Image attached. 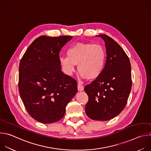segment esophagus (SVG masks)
I'll use <instances>...</instances> for the list:
<instances>
[{
    "label": "esophagus",
    "instance_id": "1",
    "mask_svg": "<svg viewBox=\"0 0 151 151\" xmlns=\"http://www.w3.org/2000/svg\"><path fill=\"white\" fill-rule=\"evenodd\" d=\"M83 89H84V87H83V85H82L80 84V83H78V91H82L83 90Z\"/></svg>",
    "mask_w": 151,
    "mask_h": 151
}]
</instances>
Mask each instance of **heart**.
I'll use <instances>...</instances> for the list:
<instances>
[{
    "instance_id": "obj_1",
    "label": "heart",
    "mask_w": 151,
    "mask_h": 151,
    "mask_svg": "<svg viewBox=\"0 0 151 151\" xmlns=\"http://www.w3.org/2000/svg\"><path fill=\"white\" fill-rule=\"evenodd\" d=\"M67 55L61 57L59 62L63 72L71 75L75 65L81 75L88 80L98 78L101 73L106 61V50L100 44L76 43L67 50Z\"/></svg>"
}]
</instances>
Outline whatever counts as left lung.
<instances>
[{"instance_id": "8db88e82", "label": "left lung", "mask_w": 151, "mask_h": 151, "mask_svg": "<svg viewBox=\"0 0 151 151\" xmlns=\"http://www.w3.org/2000/svg\"><path fill=\"white\" fill-rule=\"evenodd\" d=\"M96 36L104 41L107 56L101 73L84 88L88 96L85 112L91 119L107 121L119 114L127 104L132 85L131 64L112 38L106 35Z\"/></svg>"}]
</instances>
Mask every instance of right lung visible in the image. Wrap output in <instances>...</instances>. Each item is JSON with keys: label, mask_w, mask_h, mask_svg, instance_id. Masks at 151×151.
I'll return each instance as SVG.
<instances>
[{"label": "right lung", "mask_w": 151, "mask_h": 151, "mask_svg": "<svg viewBox=\"0 0 151 151\" xmlns=\"http://www.w3.org/2000/svg\"><path fill=\"white\" fill-rule=\"evenodd\" d=\"M71 36H41L29 47L19 66L18 89L29 114L44 124L60 120L78 91L77 82L64 74L59 53Z\"/></svg>", "instance_id": "add662e5"}]
</instances>
